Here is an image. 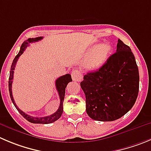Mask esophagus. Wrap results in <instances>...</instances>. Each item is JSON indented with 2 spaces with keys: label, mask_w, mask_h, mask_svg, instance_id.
<instances>
[{
  "label": "esophagus",
  "mask_w": 151,
  "mask_h": 151,
  "mask_svg": "<svg viewBox=\"0 0 151 151\" xmlns=\"http://www.w3.org/2000/svg\"><path fill=\"white\" fill-rule=\"evenodd\" d=\"M71 77L74 81H77V82H80L81 79H82V74H80L77 70H73L71 71Z\"/></svg>",
  "instance_id": "obj_1"
}]
</instances>
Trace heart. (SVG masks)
<instances>
[{"label": "heart", "mask_w": 151, "mask_h": 151, "mask_svg": "<svg viewBox=\"0 0 151 151\" xmlns=\"http://www.w3.org/2000/svg\"><path fill=\"white\" fill-rule=\"evenodd\" d=\"M112 51V47L107 43L101 44L93 49L84 60V68L88 71H95L107 61Z\"/></svg>", "instance_id": "1"}]
</instances>
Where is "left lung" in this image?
Here are the masks:
<instances>
[{"label":"left lung","mask_w":151,"mask_h":151,"mask_svg":"<svg viewBox=\"0 0 151 151\" xmlns=\"http://www.w3.org/2000/svg\"><path fill=\"white\" fill-rule=\"evenodd\" d=\"M80 86L90 118L99 122L122 118L133 107L139 94V68L130 47L118 39L116 52L98 71L86 74Z\"/></svg>","instance_id":"obj_1"}]
</instances>
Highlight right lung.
Segmentation results:
<instances>
[{
    "mask_svg": "<svg viewBox=\"0 0 151 151\" xmlns=\"http://www.w3.org/2000/svg\"><path fill=\"white\" fill-rule=\"evenodd\" d=\"M43 39V37H36V38H29L27 40L24 42V43L22 44V46H21V48L19 52H18V54L16 55V56L15 57V59L13 60L12 63V65H11L10 68V72H9V95H10L11 100H12V103H13L14 106H15L17 110L19 112V113L24 117V118L27 120L28 122H29L30 123L33 124H50L53 123V122H56V120H58L59 118L61 117L62 114L63 112V101H64V98H65V88L67 86L68 83L69 82L72 81V79H71V74H67L65 75H63L62 77H59L57 80H56V88L57 91H58L59 96H60V106H59V109H57L56 112H54L52 115H48V116L45 117H40V118H38V117H33L29 116L27 114L24 113L23 111L21 110L18 107V106L16 105V104L15 103V101L13 99V97H12V79H13V74H14V70H15V65H16L17 61H18L19 56L24 53V51L25 50V49L27 48L28 45H29L30 43H33V42H36L39 40H42Z\"/></svg>",
    "mask_w": 151,
    "mask_h": 151,
    "instance_id": "right-lung-1",
    "label": "right lung"
}]
</instances>
